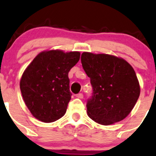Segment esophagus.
I'll return each instance as SVG.
<instances>
[{
  "label": "esophagus",
  "instance_id": "1",
  "mask_svg": "<svg viewBox=\"0 0 156 156\" xmlns=\"http://www.w3.org/2000/svg\"><path fill=\"white\" fill-rule=\"evenodd\" d=\"M76 97L78 98H83V94L82 93H78L76 94Z\"/></svg>",
  "mask_w": 156,
  "mask_h": 156
}]
</instances>
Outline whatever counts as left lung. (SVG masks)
<instances>
[{
  "label": "left lung",
  "mask_w": 156,
  "mask_h": 156,
  "mask_svg": "<svg viewBox=\"0 0 156 156\" xmlns=\"http://www.w3.org/2000/svg\"><path fill=\"white\" fill-rule=\"evenodd\" d=\"M81 61L93 89L86 105L90 119L104 126L123 120L140 94L133 68L124 59L106 54L83 52Z\"/></svg>",
  "instance_id": "1"
}]
</instances>
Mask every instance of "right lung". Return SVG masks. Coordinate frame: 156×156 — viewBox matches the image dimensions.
<instances>
[{"instance_id":"1","label":"right lung","mask_w":156,"mask_h":156,"mask_svg":"<svg viewBox=\"0 0 156 156\" xmlns=\"http://www.w3.org/2000/svg\"><path fill=\"white\" fill-rule=\"evenodd\" d=\"M80 52L51 50L38 54L20 81L21 94L33 116L53 122L65 114L72 94L68 72L80 59Z\"/></svg>"}]
</instances>
